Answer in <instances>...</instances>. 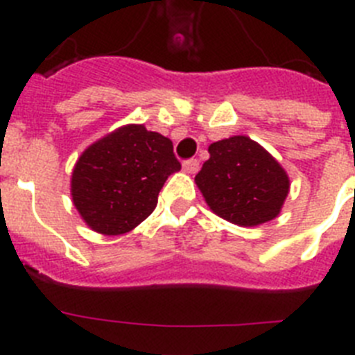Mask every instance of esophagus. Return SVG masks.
I'll return each instance as SVG.
<instances>
[{
    "label": "esophagus",
    "mask_w": 355,
    "mask_h": 355,
    "mask_svg": "<svg viewBox=\"0 0 355 355\" xmlns=\"http://www.w3.org/2000/svg\"><path fill=\"white\" fill-rule=\"evenodd\" d=\"M183 168L190 174H196L199 171V159L197 158H190V159H184L183 162Z\"/></svg>",
    "instance_id": "obj_1"
}]
</instances>
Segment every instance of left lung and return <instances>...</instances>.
<instances>
[{
  "label": "left lung",
  "mask_w": 355,
  "mask_h": 355,
  "mask_svg": "<svg viewBox=\"0 0 355 355\" xmlns=\"http://www.w3.org/2000/svg\"><path fill=\"white\" fill-rule=\"evenodd\" d=\"M196 183L213 213L238 225H259L279 215L290 190L284 168L249 137L209 146Z\"/></svg>",
  "instance_id": "1"
}]
</instances>
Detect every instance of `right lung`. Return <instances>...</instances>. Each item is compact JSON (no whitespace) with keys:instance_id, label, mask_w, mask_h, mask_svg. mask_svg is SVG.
Instances as JSON below:
<instances>
[{"instance_id":"1","label":"right lung","mask_w":355,"mask_h":355,"mask_svg":"<svg viewBox=\"0 0 355 355\" xmlns=\"http://www.w3.org/2000/svg\"><path fill=\"white\" fill-rule=\"evenodd\" d=\"M180 168L167 137L130 124L80 156L71 180L72 200L97 233H128L153 213L162 187Z\"/></svg>"}]
</instances>
